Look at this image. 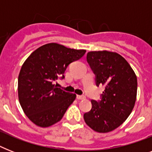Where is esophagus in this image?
Here are the masks:
<instances>
[{"instance_id":"obj_1","label":"esophagus","mask_w":152,"mask_h":152,"mask_svg":"<svg viewBox=\"0 0 152 152\" xmlns=\"http://www.w3.org/2000/svg\"><path fill=\"white\" fill-rule=\"evenodd\" d=\"M85 96L84 95H76V99L79 100H81V99H85Z\"/></svg>"}]
</instances>
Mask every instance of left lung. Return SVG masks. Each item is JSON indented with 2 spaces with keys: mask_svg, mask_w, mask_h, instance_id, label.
<instances>
[{
  "mask_svg": "<svg viewBox=\"0 0 152 152\" xmlns=\"http://www.w3.org/2000/svg\"><path fill=\"white\" fill-rule=\"evenodd\" d=\"M87 61L95 75L96 85L105 90L101 100H91L92 107L83 114L86 124L98 132H109L119 127L134 107L137 79L127 61L109 51H91Z\"/></svg>",
  "mask_w": 152,
  "mask_h": 152,
  "instance_id": "left-lung-1",
  "label": "left lung"
}]
</instances>
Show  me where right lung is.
<instances>
[{"instance_id":"add662e5","label":"right lung","mask_w":152,"mask_h":152,"mask_svg":"<svg viewBox=\"0 0 152 152\" xmlns=\"http://www.w3.org/2000/svg\"><path fill=\"white\" fill-rule=\"evenodd\" d=\"M85 53V50L48 43L25 61L18 77V96L23 110L34 124L45 128L61 120L76 95L54 83L58 78L64 79L67 67Z\"/></svg>"}]
</instances>
